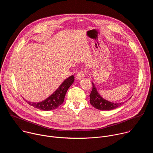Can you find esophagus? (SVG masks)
<instances>
[{
    "instance_id": "esophagus-1",
    "label": "esophagus",
    "mask_w": 153,
    "mask_h": 153,
    "mask_svg": "<svg viewBox=\"0 0 153 153\" xmlns=\"http://www.w3.org/2000/svg\"><path fill=\"white\" fill-rule=\"evenodd\" d=\"M85 72L83 71H80L77 73V75H76V79L77 80H81L84 77H85Z\"/></svg>"
}]
</instances>
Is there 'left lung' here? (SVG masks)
<instances>
[{
    "mask_svg": "<svg viewBox=\"0 0 153 153\" xmlns=\"http://www.w3.org/2000/svg\"><path fill=\"white\" fill-rule=\"evenodd\" d=\"M93 89L90 94V103L97 110L102 111H110L117 108L124 102L120 103H113L103 99L98 93L94 83L92 82ZM131 98V97H130ZM129 98V99H130Z\"/></svg>",
    "mask_w": 153,
    "mask_h": 153,
    "instance_id": "1",
    "label": "left lung"
}]
</instances>
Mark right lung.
<instances>
[{"instance_id": "1", "label": "right lung", "mask_w": 153, "mask_h": 153, "mask_svg": "<svg viewBox=\"0 0 153 153\" xmlns=\"http://www.w3.org/2000/svg\"><path fill=\"white\" fill-rule=\"evenodd\" d=\"M74 76L73 75L70 76L61 83L57 89L51 95L42 102L36 103L26 101L30 105L40 110L50 111L54 110L63 103L65 94L68 89L74 82Z\"/></svg>"}]
</instances>
